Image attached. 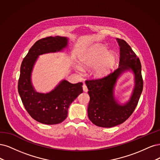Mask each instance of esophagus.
<instances>
[{
	"label": "esophagus",
	"instance_id": "1",
	"mask_svg": "<svg viewBox=\"0 0 160 160\" xmlns=\"http://www.w3.org/2000/svg\"><path fill=\"white\" fill-rule=\"evenodd\" d=\"M82 88H83L84 92H88V88H87V86L85 84H84L83 86H82Z\"/></svg>",
	"mask_w": 160,
	"mask_h": 160
}]
</instances>
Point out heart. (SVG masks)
Masks as SVG:
<instances>
[{
  "instance_id": "1",
  "label": "heart",
  "mask_w": 160,
  "mask_h": 160,
  "mask_svg": "<svg viewBox=\"0 0 160 160\" xmlns=\"http://www.w3.org/2000/svg\"><path fill=\"white\" fill-rule=\"evenodd\" d=\"M116 61V54L112 51L108 52V48L102 44L90 46L79 56V62L82 66L89 67L96 64L92 72L96 77L106 76L114 67Z\"/></svg>"
}]
</instances>
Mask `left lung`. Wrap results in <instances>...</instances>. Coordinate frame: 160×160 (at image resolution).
I'll return each instance as SVG.
<instances>
[{"mask_svg": "<svg viewBox=\"0 0 160 160\" xmlns=\"http://www.w3.org/2000/svg\"><path fill=\"white\" fill-rule=\"evenodd\" d=\"M116 40L120 46L119 68L102 78L86 80L90 96L88 115L94 124L102 128L114 127L128 119L135 110L143 90L140 59L125 40ZM130 69L135 76V87L130 101L120 105L113 96L114 86L121 74Z\"/></svg>", "mask_w": 160, "mask_h": 160, "instance_id": "1", "label": "left lung"}]
</instances>
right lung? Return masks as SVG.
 <instances>
[{
    "label": "right lung",
    "instance_id": "add662e5",
    "mask_svg": "<svg viewBox=\"0 0 160 160\" xmlns=\"http://www.w3.org/2000/svg\"><path fill=\"white\" fill-rule=\"evenodd\" d=\"M68 39L48 37L36 42L24 58L18 82V91L26 110L34 120L52 125L63 122L68 116V108L80 94L82 83L71 84L62 80L47 94L37 92L31 84L30 76L34 64L40 54L58 52L66 47Z\"/></svg>",
    "mask_w": 160,
    "mask_h": 160
}]
</instances>
